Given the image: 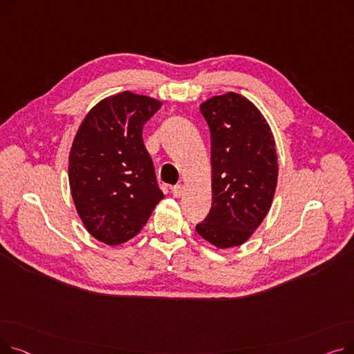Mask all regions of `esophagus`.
Here are the masks:
<instances>
[{"mask_svg": "<svg viewBox=\"0 0 354 354\" xmlns=\"http://www.w3.org/2000/svg\"><path fill=\"white\" fill-rule=\"evenodd\" d=\"M183 192H185V187H183L182 183L175 185V187L172 188V195H174V196H176V198L182 196V195H183Z\"/></svg>", "mask_w": 354, "mask_h": 354, "instance_id": "34e87169", "label": "esophagus"}]
</instances>
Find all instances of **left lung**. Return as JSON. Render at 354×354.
<instances>
[{
    "label": "left lung",
    "mask_w": 354,
    "mask_h": 354,
    "mask_svg": "<svg viewBox=\"0 0 354 354\" xmlns=\"http://www.w3.org/2000/svg\"><path fill=\"white\" fill-rule=\"evenodd\" d=\"M199 109L211 132L212 207L196 232L221 250L243 245L261 225L275 194L271 127L252 102L234 91Z\"/></svg>",
    "instance_id": "left-lung-1"
}]
</instances>
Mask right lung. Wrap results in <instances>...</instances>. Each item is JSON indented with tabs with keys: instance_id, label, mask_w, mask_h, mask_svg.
<instances>
[{
	"instance_id": "right-lung-1",
	"label": "right lung",
	"mask_w": 354,
	"mask_h": 354,
	"mask_svg": "<svg viewBox=\"0 0 354 354\" xmlns=\"http://www.w3.org/2000/svg\"><path fill=\"white\" fill-rule=\"evenodd\" d=\"M153 97L122 91L83 119L68 156L70 191L90 235L119 245L145 227L163 199L143 124L160 109Z\"/></svg>"
}]
</instances>
